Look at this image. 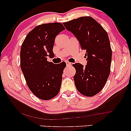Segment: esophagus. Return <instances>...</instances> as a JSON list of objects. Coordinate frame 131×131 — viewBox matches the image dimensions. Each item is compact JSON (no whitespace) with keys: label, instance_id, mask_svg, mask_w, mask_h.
I'll use <instances>...</instances> for the list:
<instances>
[{"label":"esophagus","instance_id":"1","mask_svg":"<svg viewBox=\"0 0 131 131\" xmlns=\"http://www.w3.org/2000/svg\"><path fill=\"white\" fill-rule=\"evenodd\" d=\"M66 65H67V66H71V63H70V62H69V61H66Z\"/></svg>","mask_w":131,"mask_h":131}]
</instances>
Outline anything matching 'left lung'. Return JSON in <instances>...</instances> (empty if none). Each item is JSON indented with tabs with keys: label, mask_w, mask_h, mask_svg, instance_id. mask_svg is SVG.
Wrapping results in <instances>:
<instances>
[{
	"label": "left lung",
	"mask_w": 131,
	"mask_h": 131,
	"mask_svg": "<svg viewBox=\"0 0 131 131\" xmlns=\"http://www.w3.org/2000/svg\"><path fill=\"white\" fill-rule=\"evenodd\" d=\"M86 51L87 65L76 63L74 83L78 91L86 96H93L101 91L110 73L112 51L107 31L91 17H82L63 23Z\"/></svg>",
	"instance_id": "8db88e82"
}]
</instances>
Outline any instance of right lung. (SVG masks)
<instances>
[{
    "mask_svg": "<svg viewBox=\"0 0 131 131\" xmlns=\"http://www.w3.org/2000/svg\"><path fill=\"white\" fill-rule=\"evenodd\" d=\"M64 30L60 23L39 25L28 33L21 45V70L30 90L41 100H51L60 90L66 63L54 64L48 61L47 57H54L55 37Z\"/></svg>",
    "mask_w": 131,
    "mask_h": 131,
    "instance_id": "obj_1",
    "label": "right lung"
}]
</instances>
